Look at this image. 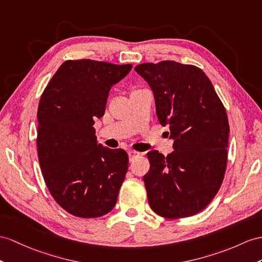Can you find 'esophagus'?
<instances>
[{
	"label": "esophagus",
	"instance_id": "obj_1",
	"mask_svg": "<svg viewBox=\"0 0 262 262\" xmlns=\"http://www.w3.org/2000/svg\"><path fill=\"white\" fill-rule=\"evenodd\" d=\"M127 155H129V159L130 161H133L137 157H139L141 153L138 152V151H135V150H130L129 152H127Z\"/></svg>",
	"mask_w": 262,
	"mask_h": 262
}]
</instances>
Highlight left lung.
I'll use <instances>...</instances> for the list:
<instances>
[{
	"instance_id": "1",
	"label": "left lung",
	"mask_w": 262,
	"mask_h": 262,
	"mask_svg": "<svg viewBox=\"0 0 262 262\" xmlns=\"http://www.w3.org/2000/svg\"><path fill=\"white\" fill-rule=\"evenodd\" d=\"M135 70L150 85L158 119L169 125L174 141L167 157L157 150L146 153L150 170L143 181L149 205L168 219L199 213L225 177L230 130L225 106L198 67L161 61Z\"/></svg>"
}]
</instances>
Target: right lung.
<instances>
[{
	"mask_svg": "<svg viewBox=\"0 0 262 262\" xmlns=\"http://www.w3.org/2000/svg\"><path fill=\"white\" fill-rule=\"evenodd\" d=\"M131 64L68 60L41 95L37 157L51 195L80 218H98L116 206L129 164L123 149L97 142L94 120L103 117L110 89Z\"/></svg>",
	"mask_w": 262,
	"mask_h": 262,
	"instance_id": "obj_1",
	"label": "right lung"
}]
</instances>
